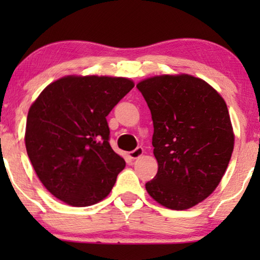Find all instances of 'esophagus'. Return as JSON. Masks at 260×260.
I'll use <instances>...</instances> for the list:
<instances>
[{"label":"esophagus","instance_id":"obj_1","mask_svg":"<svg viewBox=\"0 0 260 260\" xmlns=\"http://www.w3.org/2000/svg\"><path fill=\"white\" fill-rule=\"evenodd\" d=\"M143 154H144V149L142 148V147H137L136 149H135V150L129 152V156H130V158L136 159L138 157H141V156L143 155Z\"/></svg>","mask_w":260,"mask_h":260}]
</instances>
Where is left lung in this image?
Here are the masks:
<instances>
[{"label":"left lung","mask_w":260,"mask_h":260,"mask_svg":"<svg viewBox=\"0 0 260 260\" xmlns=\"http://www.w3.org/2000/svg\"><path fill=\"white\" fill-rule=\"evenodd\" d=\"M137 88L150 109L158 163L145 189L167 208L193 207L218 187L232 156L226 103L211 85L189 74L148 78Z\"/></svg>","instance_id":"left-lung-1"}]
</instances>
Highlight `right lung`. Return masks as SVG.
I'll return each instance as SVG.
<instances>
[{"instance_id":"right-lung-1","label":"right lung","mask_w":260,"mask_h":260,"mask_svg":"<svg viewBox=\"0 0 260 260\" xmlns=\"http://www.w3.org/2000/svg\"><path fill=\"white\" fill-rule=\"evenodd\" d=\"M134 86L126 78L67 76L49 84L31 104L27 154L56 199L86 207L110 194L125 161L109 143L106 116Z\"/></svg>"}]
</instances>
